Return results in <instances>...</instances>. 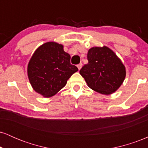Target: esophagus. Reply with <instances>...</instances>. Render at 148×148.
I'll list each match as a JSON object with an SVG mask.
<instances>
[{
	"mask_svg": "<svg viewBox=\"0 0 148 148\" xmlns=\"http://www.w3.org/2000/svg\"><path fill=\"white\" fill-rule=\"evenodd\" d=\"M82 63H80V64H79L77 65V67H78V69H79V70H80V69H81V67H82Z\"/></svg>",
	"mask_w": 148,
	"mask_h": 148,
	"instance_id": "esophagus-1",
	"label": "esophagus"
}]
</instances>
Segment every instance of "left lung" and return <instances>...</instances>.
I'll list each match as a JSON object with an SVG mask.
<instances>
[{
  "instance_id": "1",
  "label": "left lung",
  "mask_w": 148,
  "mask_h": 148,
  "mask_svg": "<svg viewBox=\"0 0 148 148\" xmlns=\"http://www.w3.org/2000/svg\"><path fill=\"white\" fill-rule=\"evenodd\" d=\"M88 63L80 70L88 86L100 94L111 95L118 90L126 76V69L113 50L103 46L92 47Z\"/></svg>"
}]
</instances>
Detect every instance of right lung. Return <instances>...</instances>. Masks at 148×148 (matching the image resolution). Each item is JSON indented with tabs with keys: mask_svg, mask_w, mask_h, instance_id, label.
Listing matches in <instances>:
<instances>
[{
	"mask_svg": "<svg viewBox=\"0 0 148 148\" xmlns=\"http://www.w3.org/2000/svg\"><path fill=\"white\" fill-rule=\"evenodd\" d=\"M70 55L63 45L48 42L37 48L27 67L33 89L44 97L55 95L65 86L67 80L79 69L70 64Z\"/></svg>",
	"mask_w": 148,
	"mask_h": 148,
	"instance_id": "1",
	"label": "right lung"
}]
</instances>
